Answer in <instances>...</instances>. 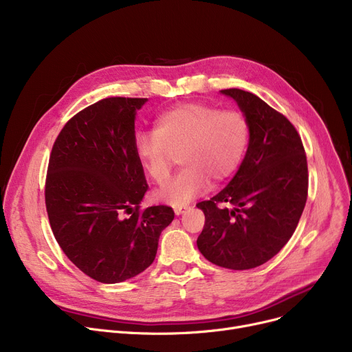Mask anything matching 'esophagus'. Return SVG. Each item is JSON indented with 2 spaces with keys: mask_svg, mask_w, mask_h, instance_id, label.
<instances>
[{
  "mask_svg": "<svg viewBox=\"0 0 352 352\" xmlns=\"http://www.w3.org/2000/svg\"><path fill=\"white\" fill-rule=\"evenodd\" d=\"M188 208H190V206H175V207H174V212H175L177 215H181L184 211L188 210Z\"/></svg>",
  "mask_w": 352,
  "mask_h": 352,
  "instance_id": "esophagus-1",
  "label": "esophagus"
}]
</instances>
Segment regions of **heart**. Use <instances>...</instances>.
Here are the masks:
<instances>
[{
    "label": "heart",
    "mask_w": 352,
    "mask_h": 352,
    "mask_svg": "<svg viewBox=\"0 0 352 352\" xmlns=\"http://www.w3.org/2000/svg\"><path fill=\"white\" fill-rule=\"evenodd\" d=\"M250 141V122L238 109H219L202 102L179 104L161 114L151 135L137 138V154L157 186L171 179L175 157L184 165L161 201L186 206L208 187L221 182L241 164Z\"/></svg>",
    "instance_id": "b5f03b06"
}]
</instances>
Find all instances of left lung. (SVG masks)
<instances>
[{"label": "left lung", "instance_id": "8db88e82", "mask_svg": "<svg viewBox=\"0 0 352 352\" xmlns=\"http://www.w3.org/2000/svg\"><path fill=\"white\" fill-rule=\"evenodd\" d=\"M221 92L247 117L250 142L228 186L197 204L206 215L197 245L210 263L241 271L271 260L292 236L307 202L308 166L301 137L285 116L252 92Z\"/></svg>", "mask_w": 352, "mask_h": 352}]
</instances>
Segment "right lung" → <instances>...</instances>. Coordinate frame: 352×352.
Returning <instances> with one entry per match:
<instances>
[{"label": "right lung", "mask_w": 352, "mask_h": 352, "mask_svg": "<svg viewBox=\"0 0 352 352\" xmlns=\"http://www.w3.org/2000/svg\"><path fill=\"white\" fill-rule=\"evenodd\" d=\"M146 98L108 97L74 116L55 140L45 178L52 234L89 278L117 284L150 267L171 207L141 210L148 191L135 146Z\"/></svg>", "instance_id": "1"}]
</instances>
